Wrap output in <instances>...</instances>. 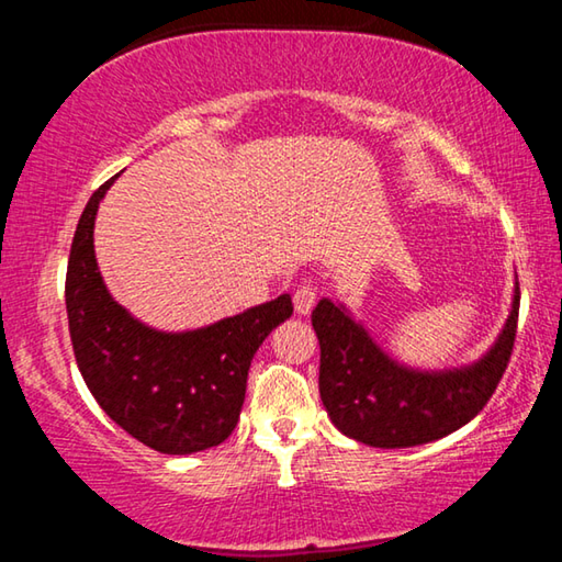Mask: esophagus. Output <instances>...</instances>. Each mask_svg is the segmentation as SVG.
I'll return each instance as SVG.
<instances>
[{"mask_svg":"<svg viewBox=\"0 0 562 562\" xmlns=\"http://www.w3.org/2000/svg\"><path fill=\"white\" fill-rule=\"evenodd\" d=\"M292 300H294V310H297V315H310L317 302V288L312 282H302L297 284V290H294Z\"/></svg>","mask_w":562,"mask_h":562,"instance_id":"esophagus-1","label":"esophagus"}]
</instances>
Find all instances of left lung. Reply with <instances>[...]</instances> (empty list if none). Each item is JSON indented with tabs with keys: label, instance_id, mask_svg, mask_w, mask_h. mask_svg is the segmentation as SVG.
Listing matches in <instances>:
<instances>
[{
	"label": "left lung",
	"instance_id": "obj_1",
	"mask_svg": "<svg viewBox=\"0 0 562 562\" xmlns=\"http://www.w3.org/2000/svg\"><path fill=\"white\" fill-rule=\"evenodd\" d=\"M520 290L486 357L451 372H414L379 349L341 304L319 300L312 327L319 339V396L331 424L376 449H408L461 429L488 404L506 372L518 329Z\"/></svg>",
	"mask_w": 562,
	"mask_h": 562
}]
</instances>
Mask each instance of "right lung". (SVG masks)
<instances>
[{"mask_svg": "<svg viewBox=\"0 0 562 562\" xmlns=\"http://www.w3.org/2000/svg\"><path fill=\"white\" fill-rule=\"evenodd\" d=\"M113 178L89 198L66 268V315L79 372L99 406L154 451L186 456L223 443L245 402L247 369L292 315L290 294L195 331H156L106 290L93 255V217Z\"/></svg>", "mask_w": 562, "mask_h": 562, "instance_id": "obj_1", "label": "right lung"}]
</instances>
